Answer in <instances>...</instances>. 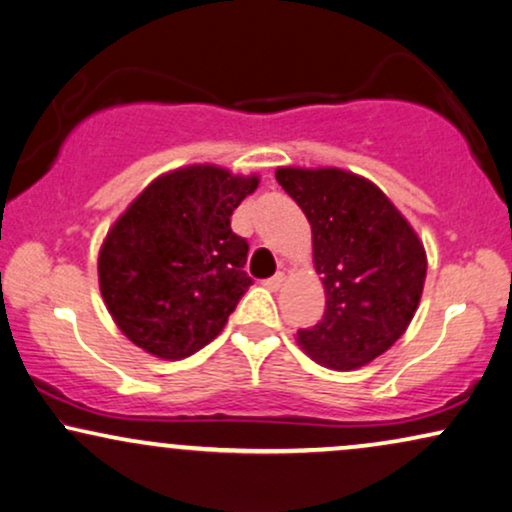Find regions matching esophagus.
I'll return each instance as SVG.
<instances>
[{
    "label": "esophagus",
    "mask_w": 512,
    "mask_h": 512,
    "mask_svg": "<svg viewBox=\"0 0 512 512\" xmlns=\"http://www.w3.org/2000/svg\"><path fill=\"white\" fill-rule=\"evenodd\" d=\"M283 283H285V276L283 274H276L274 278H267V281H264V285H267L269 290H281Z\"/></svg>",
    "instance_id": "1"
}]
</instances>
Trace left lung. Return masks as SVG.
Masks as SVG:
<instances>
[{
  "label": "left lung",
  "mask_w": 512,
  "mask_h": 512,
  "mask_svg": "<svg viewBox=\"0 0 512 512\" xmlns=\"http://www.w3.org/2000/svg\"><path fill=\"white\" fill-rule=\"evenodd\" d=\"M276 180L311 224L325 316L297 332L306 356L358 370L405 335L426 281V250L407 217L363 175L344 168H276Z\"/></svg>",
  "instance_id": "8db88e82"
}]
</instances>
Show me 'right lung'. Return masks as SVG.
Masks as SVG:
<instances>
[{
    "mask_svg": "<svg viewBox=\"0 0 512 512\" xmlns=\"http://www.w3.org/2000/svg\"><path fill=\"white\" fill-rule=\"evenodd\" d=\"M260 185L215 163L168 170L117 217L100 245V295L142 351L182 360L213 342L250 288L231 215Z\"/></svg>",
    "mask_w": 512,
    "mask_h": 512,
    "instance_id": "obj_1",
    "label": "right lung"
}]
</instances>
